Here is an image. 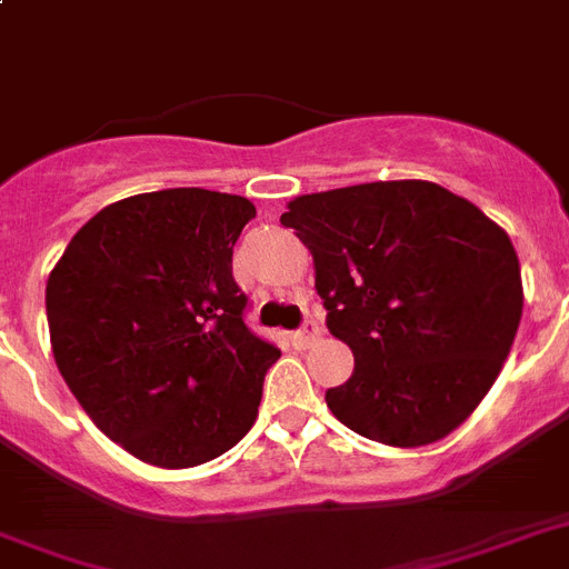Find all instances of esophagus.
I'll return each mask as SVG.
<instances>
[{
	"label": "esophagus",
	"instance_id": "obj_1",
	"mask_svg": "<svg viewBox=\"0 0 569 569\" xmlns=\"http://www.w3.org/2000/svg\"><path fill=\"white\" fill-rule=\"evenodd\" d=\"M318 338H321V327H318L315 321H307L303 327L292 332V343L298 347V350H309Z\"/></svg>",
	"mask_w": 569,
	"mask_h": 569
}]
</instances>
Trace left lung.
<instances>
[{
	"instance_id": "obj_1",
	"label": "left lung",
	"mask_w": 569,
	"mask_h": 569,
	"mask_svg": "<svg viewBox=\"0 0 569 569\" xmlns=\"http://www.w3.org/2000/svg\"><path fill=\"white\" fill-rule=\"evenodd\" d=\"M312 251L327 329L356 370L327 390L350 431L396 448L448 437L498 379L523 312L512 240L433 181L298 196L280 217Z\"/></svg>"
}]
</instances>
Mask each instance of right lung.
Instances as JSON below:
<instances>
[{
	"label": "right lung",
	"mask_w": 569,
	"mask_h": 569,
	"mask_svg": "<svg viewBox=\"0 0 569 569\" xmlns=\"http://www.w3.org/2000/svg\"><path fill=\"white\" fill-rule=\"evenodd\" d=\"M242 196L138 193L94 213L46 286L51 350L112 442L161 469L226 455L251 431L280 350L246 327L233 246Z\"/></svg>",
	"instance_id": "obj_1"
}]
</instances>
